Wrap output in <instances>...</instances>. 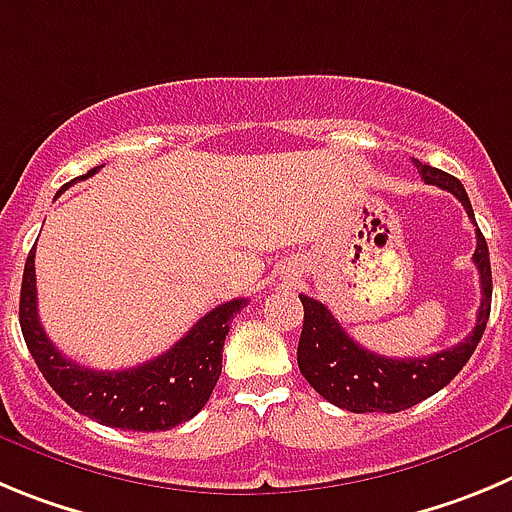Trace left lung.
Instances as JSON below:
<instances>
[{
    "mask_svg": "<svg viewBox=\"0 0 512 512\" xmlns=\"http://www.w3.org/2000/svg\"><path fill=\"white\" fill-rule=\"evenodd\" d=\"M413 165L418 168L423 181L454 193L477 227L467 191L457 178L439 168H431L421 160H413ZM472 260L480 270L482 285L477 324H474L472 334L457 347L428 354V357L393 359L370 352L354 342L324 303L301 296L303 331L301 342H298V370L306 377L308 385L321 398L352 413H398L446 388L469 362L485 334L487 319H490L492 270L490 252H487V242L480 229H477V250H474Z\"/></svg>",
    "mask_w": 512,
    "mask_h": 512,
    "instance_id": "1",
    "label": "left lung"
}]
</instances>
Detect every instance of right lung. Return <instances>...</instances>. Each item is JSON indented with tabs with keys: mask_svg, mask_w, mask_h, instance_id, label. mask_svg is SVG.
Segmentation results:
<instances>
[{
	"mask_svg": "<svg viewBox=\"0 0 512 512\" xmlns=\"http://www.w3.org/2000/svg\"><path fill=\"white\" fill-rule=\"evenodd\" d=\"M99 168H91L81 181L94 176ZM66 188L63 186L58 196ZM245 306L247 298H234L211 308L181 342L150 362L130 370H89L58 352L40 324L32 247L22 275L20 326L35 365L73 411L101 426L124 431H168L191 421L211 398V390L222 375V349L229 324Z\"/></svg>",
	"mask_w": 512,
	"mask_h": 512,
	"instance_id": "add662e5",
	"label": "right lung"
}]
</instances>
